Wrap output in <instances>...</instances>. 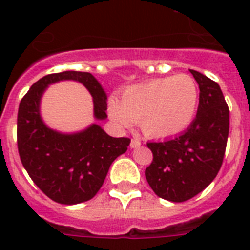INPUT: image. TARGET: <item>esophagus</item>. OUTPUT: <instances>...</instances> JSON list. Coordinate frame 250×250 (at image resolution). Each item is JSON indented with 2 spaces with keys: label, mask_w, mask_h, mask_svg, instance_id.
<instances>
[{
  "label": "esophagus",
  "mask_w": 250,
  "mask_h": 250,
  "mask_svg": "<svg viewBox=\"0 0 250 250\" xmlns=\"http://www.w3.org/2000/svg\"><path fill=\"white\" fill-rule=\"evenodd\" d=\"M130 146H131V149H136V147L141 146V141L138 140V139H132L131 143H130Z\"/></svg>",
  "instance_id": "obj_1"
}]
</instances>
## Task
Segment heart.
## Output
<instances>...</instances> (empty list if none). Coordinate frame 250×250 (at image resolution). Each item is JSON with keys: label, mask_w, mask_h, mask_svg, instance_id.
Returning <instances> with one entry per match:
<instances>
[{"label": "heart", "mask_w": 250, "mask_h": 250, "mask_svg": "<svg viewBox=\"0 0 250 250\" xmlns=\"http://www.w3.org/2000/svg\"><path fill=\"white\" fill-rule=\"evenodd\" d=\"M199 105V89L189 75L151 79L130 86L120 103L111 101V118L123 126L139 120L149 136L167 138L184 131L194 120Z\"/></svg>", "instance_id": "heart-1"}]
</instances>
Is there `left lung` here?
Here are the masks:
<instances>
[{"label":"left lung","instance_id":"8db88e82","mask_svg":"<svg viewBox=\"0 0 250 250\" xmlns=\"http://www.w3.org/2000/svg\"><path fill=\"white\" fill-rule=\"evenodd\" d=\"M199 85L196 118L182 135L147 143L152 152L145 176L154 193L182 203L202 193L219 173L229 135V107L215 81L190 70Z\"/></svg>","mask_w":250,"mask_h":250}]
</instances>
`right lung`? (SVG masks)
<instances>
[{"label":"right lung","mask_w":250,"mask_h":250,"mask_svg":"<svg viewBox=\"0 0 250 250\" xmlns=\"http://www.w3.org/2000/svg\"><path fill=\"white\" fill-rule=\"evenodd\" d=\"M75 80L94 99V115L107 118V98L90 72L50 74L31 86L17 114V147L21 163L43 194L60 204H79L92 199L103 187L110 165L127 150L129 138H112L96 124L76 134H61L43 124L40 100L50 83Z\"/></svg>","instance_id":"right-lung-1"}]
</instances>
